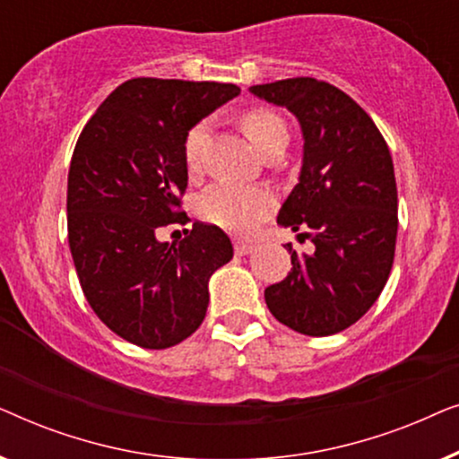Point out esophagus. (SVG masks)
<instances>
[{
	"mask_svg": "<svg viewBox=\"0 0 459 459\" xmlns=\"http://www.w3.org/2000/svg\"><path fill=\"white\" fill-rule=\"evenodd\" d=\"M234 250L236 255H248L255 250V242H248V240H234Z\"/></svg>",
	"mask_w": 459,
	"mask_h": 459,
	"instance_id": "esophagus-1",
	"label": "esophagus"
}]
</instances>
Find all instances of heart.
<instances>
[{"label":"heart","instance_id":"heart-1","mask_svg":"<svg viewBox=\"0 0 459 459\" xmlns=\"http://www.w3.org/2000/svg\"><path fill=\"white\" fill-rule=\"evenodd\" d=\"M240 127L253 146L263 152L278 135L286 134V125L267 108H248L240 115ZM206 137V123L192 125L184 137V160L187 171H198L200 152ZM273 209V194L261 186L217 184L200 198V215L212 225L230 231H253L263 217Z\"/></svg>","mask_w":459,"mask_h":459}]
</instances>
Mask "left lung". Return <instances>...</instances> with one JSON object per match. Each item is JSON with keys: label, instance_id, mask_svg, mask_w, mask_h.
Here are the masks:
<instances>
[{"label": "left lung", "instance_id": "8db88e82", "mask_svg": "<svg viewBox=\"0 0 459 459\" xmlns=\"http://www.w3.org/2000/svg\"><path fill=\"white\" fill-rule=\"evenodd\" d=\"M303 129V169L278 223L311 230L316 253L290 250L292 269L265 288L272 316L307 336L336 334L380 297L397 242V181L385 137L353 98L311 77L253 85Z\"/></svg>", "mask_w": 459, "mask_h": 459}]
</instances>
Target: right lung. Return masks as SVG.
<instances>
[{"label": "right lung", "instance_id": "add662e5", "mask_svg": "<svg viewBox=\"0 0 459 459\" xmlns=\"http://www.w3.org/2000/svg\"><path fill=\"white\" fill-rule=\"evenodd\" d=\"M238 93V85L215 81L129 79L74 146L66 221L79 284L96 316L142 349L194 334L209 307V278L234 256L217 225L194 221L173 244L156 234L190 223L181 211L186 134Z\"/></svg>", "mask_w": 459, "mask_h": 459}]
</instances>
